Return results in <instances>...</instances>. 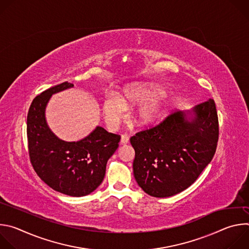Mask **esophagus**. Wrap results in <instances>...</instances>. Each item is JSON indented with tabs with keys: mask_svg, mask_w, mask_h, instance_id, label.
<instances>
[{
	"mask_svg": "<svg viewBox=\"0 0 249 249\" xmlns=\"http://www.w3.org/2000/svg\"><path fill=\"white\" fill-rule=\"evenodd\" d=\"M128 141H129L128 136L122 135V136H121V139H120V144H121V145H126V144L128 143Z\"/></svg>",
	"mask_w": 249,
	"mask_h": 249,
	"instance_id": "34e87169",
	"label": "esophagus"
}]
</instances>
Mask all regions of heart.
<instances>
[{
  "instance_id": "heart-1",
  "label": "heart",
  "mask_w": 249,
  "mask_h": 249,
  "mask_svg": "<svg viewBox=\"0 0 249 249\" xmlns=\"http://www.w3.org/2000/svg\"><path fill=\"white\" fill-rule=\"evenodd\" d=\"M166 90L159 85L148 82H134L124 86L119 96L114 93L106 95L102 100L103 118L111 129L122 120L125 108L140 105L134 115L139 127H149L161 120L176 106L174 96H166ZM144 104L143 105L142 103Z\"/></svg>"
}]
</instances>
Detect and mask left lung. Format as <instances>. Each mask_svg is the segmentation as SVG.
Returning a JSON list of instances; mask_svg holds the SVG:
<instances>
[{
  "instance_id": "left-lung-1",
  "label": "left lung",
  "mask_w": 249,
  "mask_h": 249,
  "mask_svg": "<svg viewBox=\"0 0 249 249\" xmlns=\"http://www.w3.org/2000/svg\"><path fill=\"white\" fill-rule=\"evenodd\" d=\"M219 121L215 101L176 111L160 125L130 139L135 150L133 171L147 194L164 198L195 182L217 149Z\"/></svg>"
}]
</instances>
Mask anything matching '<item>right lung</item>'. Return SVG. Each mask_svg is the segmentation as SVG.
I'll use <instances>...</instances> for the list:
<instances>
[{
    "label": "right lung",
    "instance_id": "right-lung-1",
    "mask_svg": "<svg viewBox=\"0 0 249 249\" xmlns=\"http://www.w3.org/2000/svg\"><path fill=\"white\" fill-rule=\"evenodd\" d=\"M73 87L65 82L33 99L27 114V140L31 164L41 180L55 191L82 197L101 184L106 163L117 150L120 136L96 126L84 139L67 142L51 131L46 106L53 94Z\"/></svg>",
    "mask_w": 249,
    "mask_h": 249
}]
</instances>
